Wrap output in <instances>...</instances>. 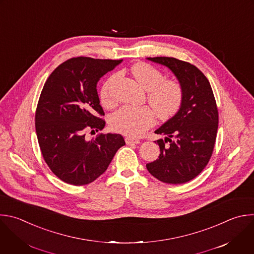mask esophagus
Instances as JSON below:
<instances>
[{
	"mask_svg": "<svg viewBox=\"0 0 254 254\" xmlns=\"http://www.w3.org/2000/svg\"><path fill=\"white\" fill-rule=\"evenodd\" d=\"M125 140H126L127 144H134V143L137 144V143L140 142L139 139H136V138H133V137H126Z\"/></svg>",
	"mask_w": 254,
	"mask_h": 254,
	"instance_id": "esophagus-1",
	"label": "esophagus"
}]
</instances>
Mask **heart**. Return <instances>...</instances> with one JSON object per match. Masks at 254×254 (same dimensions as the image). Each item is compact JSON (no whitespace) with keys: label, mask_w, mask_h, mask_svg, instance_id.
I'll return each instance as SVG.
<instances>
[{"label":"heart","mask_w":254,"mask_h":254,"mask_svg":"<svg viewBox=\"0 0 254 254\" xmlns=\"http://www.w3.org/2000/svg\"><path fill=\"white\" fill-rule=\"evenodd\" d=\"M131 73L139 86L147 92L146 99L160 120H168L181 109L184 101V90L178 81L167 80L157 68L144 63L131 67ZM120 74L111 75L103 84L101 101L106 107L115 104L113 87ZM149 107L126 106L113 114L111 127L127 136H139L155 123V114Z\"/></svg>","instance_id":"b5f03b06"}]
</instances>
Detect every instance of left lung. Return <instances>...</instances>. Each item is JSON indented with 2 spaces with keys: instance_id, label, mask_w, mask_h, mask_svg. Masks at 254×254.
Instances as JSON below:
<instances>
[{
  "instance_id": "8db88e82",
  "label": "left lung",
  "mask_w": 254,
  "mask_h": 254,
  "mask_svg": "<svg viewBox=\"0 0 254 254\" xmlns=\"http://www.w3.org/2000/svg\"><path fill=\"white\" fill-rule=\"evenodd\" d=\"M147 60L174 72L183 87L184 101L179 112L154 131L165 137L156 140L160 154L146 168L162 183L185 184L203 171L214 148L218 111L213 92L202 71L190 63L168 57Z\"/></svg>"
}]
</instances>
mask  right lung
<instances>
[{"mask_svg":"<svg viewBox=\"0 0 254 254\" xmlns=\"http://www.w3.org/2000/svg\"><path fill=\"white\" fill-rule=\"evenodd\" d=\"M123 60L87 57L69 59L48 77L36 111V131L43 157L61 181L86 186L102 176L116 152L126 144L117 133L86 138V129L105 127L97 83Z\"/></svg>","mask_w":254,"mask_h":254,"instance_id":"obj_1","label":"right lung"}]
</instances>
